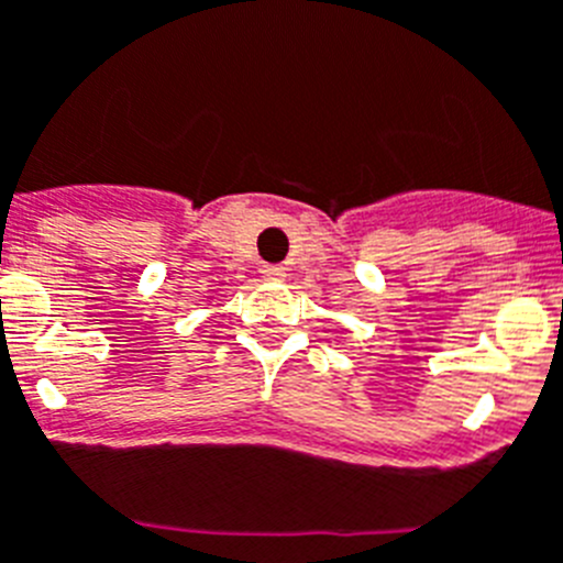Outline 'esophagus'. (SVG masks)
Returning <instances> with one entry per match:
<instances>
[{
    "mask_svg": "<svg viewBox=\"0 0 563 563\" xmlns=\"http://www.w3.org/2000/svg\"><path fill=\"white\" fill-rule=\"evenodd\" d=\"M265 276H267V278H273V282H282V278H285L287 273H285V267L271 265V267H265Z\"/></svg>",
    "mask_w": 563,
    "mask_h": 563,
    "instance_id": "esophagus-1",
    "label": "esophagus"
}]
</instances>
